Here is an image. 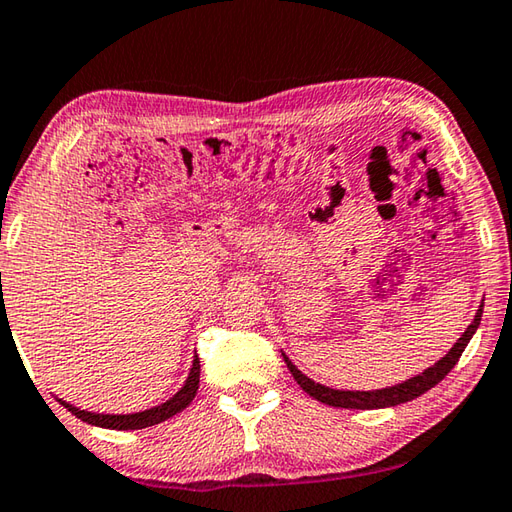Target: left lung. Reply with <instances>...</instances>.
I'll return each instance as SVG.
<instances>
[{"label":"left lung","mask_w":512,"mask_h":512,"mask_svg":"<svg viewBox=\"0 0 512 512\" xmlns=\"http://www.w3.org/2000/svg\"><path fill=\"white\" fill-rule=\"evenodd\" d=\"M481 315H483V301L474 315L472 324L465 328V333L456 339V344L447 351V355H443L434 366H429L423 373L414 375L405 382L393 384V387H384V389H373V391H344V389H333L326 387V384H319L315 380H310L306 373H301L297 366L292 364V360L288 355L283 353V360L288 364V369L292 373V378L297 380L299 387L319 402L330 407H342V409H384V407H396L402 405V402H409L418 396H423L425 391H429L432 387H436L447 373H450L456 362H459L461 353L465 351V346L470 344L472 335L477 333V328L481 324Z\"/></svg>","instance_id":"obj_1"}]
</instances>
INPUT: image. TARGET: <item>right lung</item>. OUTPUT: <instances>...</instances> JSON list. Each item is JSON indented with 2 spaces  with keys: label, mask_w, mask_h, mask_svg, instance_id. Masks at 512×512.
Wrapping results in <instances>:
<instances>
[{
  "label": "right lung",
  "mask_w": 512,
  "mask_h": 512,
  "mask_svg": "<svg viewBox=\"0 0 512 512\" xmlns=\"http://www.w3.org/2000/svg\"><path fill=\"white\" fill-rule=\"evenodd\" d=\"M197 387H200V357L195 355L193 366L191 371H188V378L182 384V389H179L173 398H168L157 407L134 411V414H96V411H87V409H78L74 405H69V402L62 398H56V400L62 407L69 409L76 418L85 420L89 425L105 427V429H143V427L164 423V420L177 416L179 411H184L193 402Z\"/></svg>",
  "instance_id": "1"
}]
</instances>
